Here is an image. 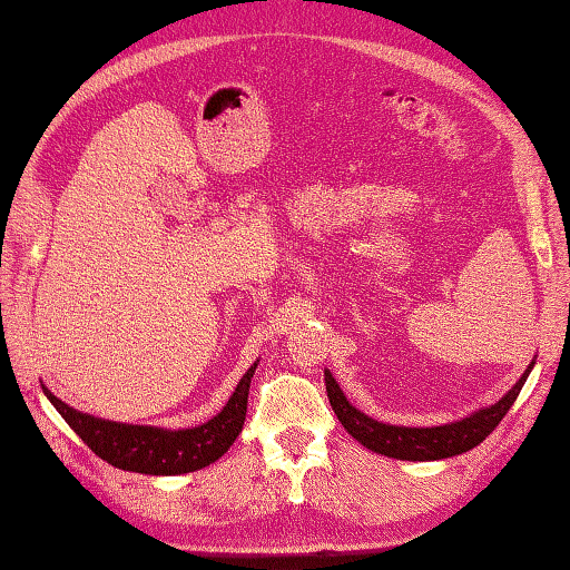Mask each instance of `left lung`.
Listing matches in <instances>:
<instances>
[{"label":"left lung","mask_w":570,"mask_h":570,"mask_svg":"<svg viewBox=\"0 0 570 570\" xmlns=\"http://www.w3.org/2000/svg\"><path fill=\"white\" fill-rule=\"evenodd\" d=\"M533 360L521 380L511 386V390L501 396L499 402L489 406H481V410L471 412L469 416H461L456 422H446L439 426H396V424H384L377 419L367 416L360 412L357 406L347 402L345 392L340 390V384L332 377V372L325 370V386L332 410H335L342 426L357 439L362 446L372 449V452L384 454L390 459H402V461H436V459H449L456 454H464L469 449L479 446L484 439L499 426V422L511 404L517 402L521 386L529 380L533 370Z\"/></svg>","instance_id":"left-lung-1"}]
</instances>
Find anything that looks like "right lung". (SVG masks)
<instances>
[{
    "instance_id": "1",
    "label": "right lung",
    "mask_w": 570,
    "mask_h": 570,
    "mask_svg": "<svg viewBox=\"0 0 570 570\" xmlns=\"http://www.w3.org/2000/svg\"><path fill=\"white\" fill-rule=\"evenodd\" d=\"M257 362H253L250 370L243 374L228 404L216 416L208 419L206 424L190 429L109 422V419L73 410L59 396H53L45 384H41V390H45L47 400L57 406L63 422L81 436V442L96 456L109 461L111 466L148 476H178L210 466L238 439L243 432L245 412H248V392Z\"/></svg>"
}]
</instances>
